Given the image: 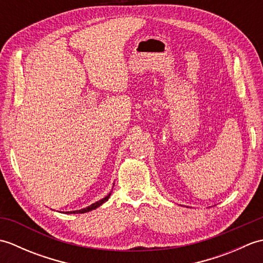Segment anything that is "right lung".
Listing matches in <instances>:
<instances>
[{
  "label": "right lung",
  "instance_id": "obj_1",
  "mask_svg": "<svg viewBox=\"0 0 263 263\" xmlns=\"http://www.w3.org/2000/svg\"><path fill=\"white\" fill-rule=\"evenodd\" d=\"M110 193H111V192H109V193H108L107 195H106L105 198H103L102 200H99V201H97V202H95V203H92V204H90V205L86 206V208L80 209V210H74V211H66L65 214H85V212H89V211H91V210H95L96 208H98V206L102 205L103 203H105L106 201H107V200L109 199Z\"/></svg>",
  "mask_w": 263,
  "mask_h": 263
}]
</instances>
